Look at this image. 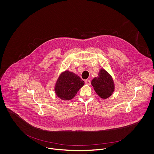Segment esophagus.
Returning <instances> with one entry per match:
<instances>
[{
	"label": "esophagus",
	"instance_id": "esophagus-1",
	"mask_svg": "<svg viewBox=\"0 0 154 154\" xmlns=\"http://www.w3.org/2000/svg\"><path fill=\"white\" fill-rule=\"evenodd\" d=\"M85 83L87 85H90L91 84V81L88 80V79H87V80H85Z\"/></svg>",
	"mask_w": 154,
	"mask_h": 154
}]
</instances>
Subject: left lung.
<instances>
[{
  "label": "left lung",
  "mask_w": 154,
  "mask_h": 154,
  "mask_svg": "<svg viewBox=\"0 0 154 154\" xmlns=\"http://www.w3.org/2000/svg\"><path fill=\"white\" fill-rule=\"evenodd\" d=\"M91 84L97 94L103 99L109 97L114 92V81L110 75L104 69L100 70L99 77L94 78Z\"/></svg>",
  "instance_id": "obj_1"
}]
</instances>
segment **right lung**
<instances>
[{
	"label": "right lung",
	"instance_id": "add662e5",
	"mask_svg": "<svg viewBox=\"0 0 154 154\" xmlns=\"http://www.w3.org/2000/svg\"><path fill=\"white\" fill-rule=\"evenodd\" d=\"M84 85V82L80 77L66 70L59 76L55 85V91L60 99L69 100L73 98Z\"/></svg>",
	"mask_w": 154,
	"mask_h": 154
}]
</instances>
